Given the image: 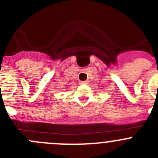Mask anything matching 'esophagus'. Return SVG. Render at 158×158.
Wrapping results in <instances>:
<instances>
[{
  "mask_svg": "<svg viewBox=\"0 0 158 158\" xmlns=\"http://www.w3.org/2000/svg\"><path fill=\"white\" fill-rule=\"evenodd\" d=\"M80 84H89V81H80Z\"/></svg>",
  "mask_w": 158,
  "mask_h": 158,
  "instance_id": "obj_1",
  "label": "esophagus"
}]
</instances>
